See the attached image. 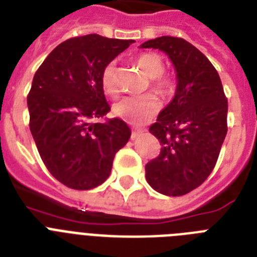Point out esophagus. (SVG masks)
<instances>
[{
    "label": "esophagus",
    "mask_w": 257,
    "mask_h": 257,
    "mask_svg": "<svg viewBox=\"0 0 257 257\" xmlns=\"http://www.w3.org/2000/svg\"><path fill=\"white\" fill-rule=\"evenodd\" d=\"M144 132H145V131H144L143 128H133L132 129V136H131V137H132V140H135L136 137H139V136L143 135Z\"/></svg>",
    "instance_id": "obj_1"
}]
</instances>
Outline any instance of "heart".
Masks as SVG:
<instances>
[{
	"instance_id": "1",
	"label": "heart",
	"mask_w": 257,
	"mask_h": 257,
	"mask_svg": "<svg viewBox=\"0 0 257 257\" xmlns=\"http://www.w3.org/2000/svg\"><path fill=\"white\" fill-rule=\"evenodd\" d=\"M136 63L144 74L153 78L150 84L154 92L162 99H172L176 95L177 80L174 76L162 74L165 63L160 55L154 53H143L136 58ZM100 84L104 93L116 97L120 92L116 62H109L103 67L100 74ZM161 109V101L153 93L143 96H126L113 105V114L131 124L147 121Z\"/></svg>"
}]
</instances>
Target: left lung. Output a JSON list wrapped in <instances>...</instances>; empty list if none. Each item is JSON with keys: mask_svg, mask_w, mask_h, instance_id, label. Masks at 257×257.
I'll return each mask as SVG.
<instances>
[{"mask_svg": "<svg viewBox=\"0 0 257 257\" xmlns=\"http://www.w3.org/2000/svg\"><path fill=\"white\" fill-rule=\"evenodd\" d=\"M141 47L168 54L178 80L172 103L150 125L161 152L148 162L145 176L158 193L181 197L201 186L215 168L227 135L228 103L218 71L195 46L160 37Z\"/></svg>", "mask_w": 257, "mask_h": 257, "instance_id": "8db88e82", "label": "left lung"}]
</instances>
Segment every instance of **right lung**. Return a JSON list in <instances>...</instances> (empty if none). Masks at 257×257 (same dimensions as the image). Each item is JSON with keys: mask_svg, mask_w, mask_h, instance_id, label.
I'll list each match as a JSON object with an SVG mask.
<instances>
[{"mask_svg": "<svg viewBox=\"0 0 257 257\" xmlns=\"http://www.w3.org/2000/svg\"><path fill=\"white\" fill-rule=\"evenodd\" d=\"M132 43L97 34L70 38L35 72L27 95L31 135L47 170L70 189L101 185L114 154L131 137L120 118L95 120L110 109L100 84L101 70Z\"/></svg>", "mask_w": 257, "mask_h": 257, "instance_id": "1", "label": "right lung"}]
</instances>
